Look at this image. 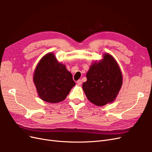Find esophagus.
<instances>
[{"instance_id":"1","label":"esophagus","mask_w":152,"mask_h":152,"mask_svg":"<svg viewBox=\"0 0 152 152\" xmlns=\"http://www.w3.org/2000/svg\"><path fill=\"white\" fill-rule=\"evenodd\" d=\"M77 83L78 85H81L82 84V81L81 79H79L77 81Z\"/></svg>"}]
</instances>
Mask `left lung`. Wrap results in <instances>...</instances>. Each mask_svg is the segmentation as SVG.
Segmentation results:
<instances>
[{
	"instance_id": "left-lung-1",
	"label": "left lung",
	"mask_w": 152,
	"mask_h": 152,
	"mask_svg": "<svg viewBox=\"0 0 152 152\" xmlns=\"http://www.w3.org/2000/svg\"><path fill=\"white\" fill-rule=\"evenodd\" d=\"M82 84L84 93L91 103L104 106L116 98L122 84V75L114 58L105 54L102 61L91 65Z\"/></svg>"
}]
</instances>
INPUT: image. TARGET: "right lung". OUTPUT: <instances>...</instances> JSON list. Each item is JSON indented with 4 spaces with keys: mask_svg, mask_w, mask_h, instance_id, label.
I'll return each mask as SVG.
<instances>
[{
    "mask_svg": "<svg viewBox=\"0 0 152 152\" xmlns=\"http://www.w3.org/2000/svg\"><path fill=\"white\" fill-rule=\"evenodd\" d=\"M34 82L39 97L52 103L65 99L75 85L71 73L57 61L53 53L41 59L35 69Z\"/></svg>",
    "mask_w": 152,
    "mask_h": 152,
    "instance_id": "add662e5",
    "label": "right lung"
}]
</instances>
